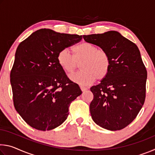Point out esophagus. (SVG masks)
Segmentation results:
<instances>
[{"mask_svg": "<svg viewBox=\"0 0 155 155\" xmlns=\"http://www.w3.org/2000/svg\"><path fill=\"white\" fill-rule=\"evenodd\" d=\"M80 87H81V90H82L83 91H85V90H87V89H88L87 87H85V86H83V85H81V86H80Z\"/></svg>", "mask_w": 155, "mask_h": 155, "instance_id": "34e87169", "label": "esophagus"}]
</instances>
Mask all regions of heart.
<instances>
[{"label":"heart","mask_w":155,"mask_h":155,"mask_svg":"<svg viewBox=\"0 0 155 155\" xmlns=\"http://www.w3.org/2000/svg\"><path fill=\"white\" fill-rule=\"evenodd\" d=\"M57 61L68 74L74 73L79 63L82 70L71 76L72 81L81 85H87L96 79L103 80L107 77L111 67V60L107 52L88 42H83L74 48V55L70 49L60 51Z\"/></svg>","instance_id":"1"}]
</instances>
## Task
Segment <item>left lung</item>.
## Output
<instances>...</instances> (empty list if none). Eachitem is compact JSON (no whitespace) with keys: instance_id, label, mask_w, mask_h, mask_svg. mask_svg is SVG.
<instances>
[{"instance_id":"obj_1","label":"left lung","mask_w":155,"mask_h":155,"mask_svg":"<svg viewBox=\"0 0 155 155\" xmlns=\"http://www.w3.org/2000/svg\"><path fill=\"white\" fill-rule=\"evenodd\" d=\"M83 36L105 51L111 60L107 77L90 88L91 117L102 128L121 130L134 120L145 101L147 71L140 50L117 31Z\"/></svg>"}]
</instances>
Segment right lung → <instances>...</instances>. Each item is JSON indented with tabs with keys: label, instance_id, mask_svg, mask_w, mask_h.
<instances>
[{
	"label": "right lung",
	"instance_id": "1",
	"mask_svg": "<svg viewBox=\"0 0 155 155\" xmlns=\"http://www.w3.org/2000/svg\"><path fill=\"white\" fill-rule=\"evenodd\" d=\"M82 40V35L48 28L33 33L18 45L10 81L15 109L35 129L49 130L67 119L70 103L82 94L57 61L60 51Z\"/></svg>",
	"mask_w": 155,
	"mask_h": 155
}]
</instances>
